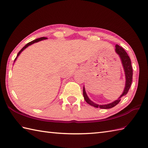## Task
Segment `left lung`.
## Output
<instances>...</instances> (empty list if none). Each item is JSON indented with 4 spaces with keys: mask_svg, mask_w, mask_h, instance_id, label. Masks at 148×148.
Wrapping results in <instances>:
<instances>
[{
    "mask_svg": "<svg viewBox=\"0 0 148 148\" xmlns=\"http://www.w3.org/2000/svg\"><path fill=\"white\" fill-rule=\"evenodd\" d=\"M116 52L117 53V54L119 55V58L121 59V61L122 63L123 67L124 69L125 74V78H126V82H125V87L123 92L121 94V95L119 97L118 100H115V101L112 102V103H108V104L105 105H99L97 103H94L87 96L86 93L85 92V89L84 87H83V97L84 99L85 100V101L90 104V106L95 107L97 108H100V109H110L112 108L113 107L116 106L118 103L120 102L121 99L122 97L126 95L128 90H129L132 82V76H133V70L131 64V60L129 56H128L127 52L125 51V49L122 48V47L119 46V45H116Z\"/></svg>",
    "mask_w": 148,
    "mask_h": 148,
    "instance_id": "8db88e82",
    "label": "left lung"
}]
</instances>
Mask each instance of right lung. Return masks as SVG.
<instances>
[{"instance_id": "1", "label": "right lung", "mask_w": 148, "mask_h": 148, "mask_svg": "<svg viewBox=\"0 0 148 148\" xmlns=\"http://www.w3.org/2000/svg\"><path fill=\"white\" fill-rule=\"evenodd\" d=\"M48 38H47V37H40V38H39V39H35V40H32V41H31V42H29V43H27V45L25 46L23 48H22L20 51L18 52V55H17V56L16 57V58L14 59V62H15V60H16V58H17V57L18 56L20 55V53L23 51V50L25 49V48H27L28 46H30V45H32V44H34V43H35V42H39V41H40V40H45V39H47Z\"/></svg>"}]
</instances>
